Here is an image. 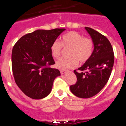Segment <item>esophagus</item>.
Returning a JSON list of instances; mask_svg holds the SVG:
<instances>
[{
	"mask_svg": "<svg viewBox=\"0 0 126 126\" xmlns=\"http://www.w3.org/2000/svg\"><path fill=\"white\" fill-rule=\"evenodd\" d=\"M61 74H65L66 73V71L65 70H61Z\"/></svg>",
	"mask_w": 126,
	"mask_h": 126,
	"instance_id": "34e87169",
	"label": "esophagus"
}]
</instances>
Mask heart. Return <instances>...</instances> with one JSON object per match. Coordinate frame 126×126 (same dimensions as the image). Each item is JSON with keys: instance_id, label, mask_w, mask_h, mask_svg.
<instances>
[{"instance_id": "1", "label": "heart", "mask_w": 126, "mask_h": 126, "mask_svg": "<svg viewBox=\"0 0 126 126\" xmlns=\"http://www.w3.org/2000/svg\"><path fill=\"white\" fill-rule=\"evenodd\" d=\"M62 43L58 40L52 43L50 47L52 55L58 59L61 55L62 44L64 47H71L69 59H61L56 62L55 65L62 70L74 68L81 63L86 62L92 56L93 50V42L90 38L84 37L83 34L76 32H70L63 35Z\"/></svg>"}]
</instances>
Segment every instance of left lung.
<instances>
[{"instance_id":"obj_1","label":"left lung","mask_w":126,"mask_h":126,"mask_svg":"<svg viewBox=\"0 0 126 126\" xmlns=\"http://www.w3.org/2000/svg\"><path fill=\"white\" fill-rule=\"evenodd\" d=\"M94 45L92 56L78 71L74 70L77 82L70 86L71 92L79 98H88L96 95L107 84L114 62L112 47L103 34L91 28L85 27Z\"/></svg>"}]
</instances>
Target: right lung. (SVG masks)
Returning a JSON list of instances; mask_svg holds the SVG:
<instances>
[{
    "label": "right lung",
    "instance_id": "1",
    "mask_svg": "<svg viewBox=\"0 0 126 126\" xmlns=\"http://www.w3.org/2000/svg\"><path fill=\"white\" fill-rule=\"evenodd\" d=\"M64 28L38 30L16 42L12 51V69L16 83L28 97L34 100L47 96L61 73L50 67L55 64L50 51L52 43Z\"/></svg>",
    "mask_w": 126,
    "mask_h": 126
}]
</instances>
